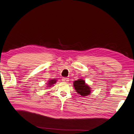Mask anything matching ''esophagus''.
I'll use <instances>...</instances> for the list:
<instances>
[{
    "instance_id": "1",
    "label": "esophagus",
    "mask_w": 134,
    "mask_h": 134,
    "mask_svg": "<svg viewBox=\"0 0 134 134\" xmlns=\"http://www.w3.org/2000/svg\"><path fill=\"white\" fill-rule=\"evenodd\" d=\"M62 81H63V82H68V81H69V78L64 77L63 78V79H62Z\"/></svg>"
}]
</instances>
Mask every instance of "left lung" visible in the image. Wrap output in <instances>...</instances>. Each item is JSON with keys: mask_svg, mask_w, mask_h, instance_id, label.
Segmentation results:
<instances>
[{"mask_svg": "<svg viewBox=\"0 0 134 134\" xmlns=\"http://www.w3.org/2000/svg\"><path fill=\"white\" fill-rule=\"evenodd\" d=\"M74 86L76 92L81 96L85 97L90 94V89L83 80H78L74 82Z\"/></svg>", "mask_w": 134, "mask_h": 134, "instance_id": "1", "label": "left lung"}]
</instances>
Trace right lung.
<instances>
[{"mask_svg":"<svg viewBox=\"0 0 134 134\" xmlns=\"http://www.w3.org/2000/svg\"><path fill=\"white\" fill-rule=\"evenodd\" d=\"M56 80H51L49 81V85H53L52 84H54V83H56Z\"/></svg>","mask_w":134,"mask_h":134,"instance_id":"add662e5","label":"right lung"}]
</instances>
